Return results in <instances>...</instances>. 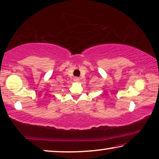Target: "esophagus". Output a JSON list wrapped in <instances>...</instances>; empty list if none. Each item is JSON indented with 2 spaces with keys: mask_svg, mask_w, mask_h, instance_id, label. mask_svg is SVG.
Instances as JSON below:
<instances>
[{
  "mask_svg": "<svg viewBox=\"0 0 159 159\" xmlns=\"http://www.w3.org/2000/svg\"><path fill=\"white\" fill-rule=\"evenodd\" d=\"M74 81H75V82H79V81H80V78H79V77H75V78H74Z\"/></svg>",
  "mask_w": 159,
  "mask_h": 159,
  "instance_id": "obj_1",
  "label": "esophagus"
}]
</instances>
